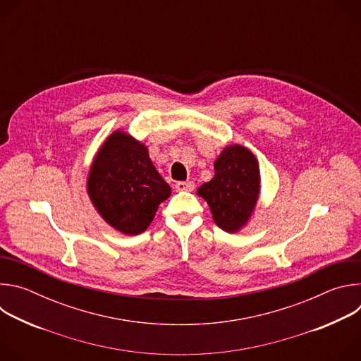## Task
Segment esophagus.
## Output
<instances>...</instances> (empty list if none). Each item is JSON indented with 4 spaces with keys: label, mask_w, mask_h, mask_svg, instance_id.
I'll list each match as a JSON object with an SVG mask.
<instances>
[{
    "label": "esophagus",
    "mask_w": 361,
    "mask_h": 361,
    "mask_svg": "<svg viewBox=\"0 0 361 361\" xmlns=\"http://www.w3.org/2000/svg\"><path fill=\"white\" fill-rule=\"evenodd\" d=\"M176 190L177 191H192L194 183L192 181H178V183H176Z\"/></svg>",
    "instance_id": "34e87169"
}]
</instances>
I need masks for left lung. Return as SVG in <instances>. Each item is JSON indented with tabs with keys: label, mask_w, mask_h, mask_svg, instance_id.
<instances>
[{
	"label": "left lung",
	"mask_w": 361,
	"mask_h": 361,
	"mask_svg": "<svg viewBox=\"0 0 361 361\" xmlns=\"http://www.w3.org/2000/svg\"><path fill=\"white\" fill-rule=\"evenodd\" d=\"M262 188L259 160L240 144L227 145L214 161V177L197 194L207 201L214 223L227 233L244 228L255 210Z\"/></svg>",
	"instance_id": "8db88e82"
}]
</instances>
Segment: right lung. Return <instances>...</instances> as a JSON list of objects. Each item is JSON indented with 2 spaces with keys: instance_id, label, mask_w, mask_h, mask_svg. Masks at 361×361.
Returning a JSON list of instances; mask_svg holds the SVG:
<instances>
[{
  "instance_id": "obj_1",
  "label": "right lung",
  "mask_w": 361,
  "mask_h": 361,
  "mask_svg": "<svg viewBox=\"0 0 361 361\" xmlns=\"http://www.w3.org/2000/svg\"><path fill=\"white\" fill-rule=\"evenodd\" d=\"M87 194L109 226L135 235L148 228L171 187L154 167L147 145L127 131L116 130L95 152Z\"/></svg>"
}]
</instances>
